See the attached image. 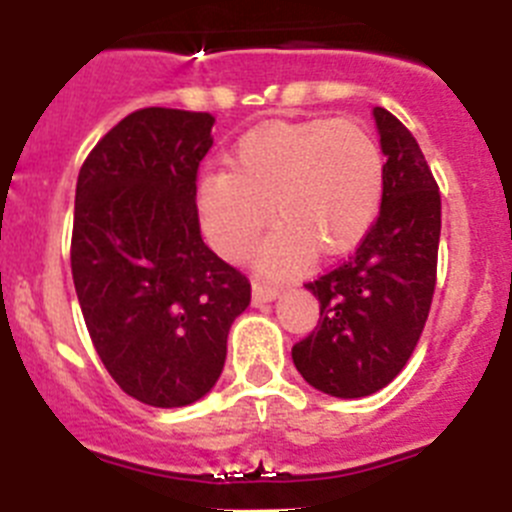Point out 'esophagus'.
I'll return each instance as SVG.
<instances>
[{"label": "esophagus", "instance_id": "1", "mask_svg": "<svg viewBox=\"0 0 512 512\" xmlns=\"http://www.w3.org/2000/svg\"><path fill=\"white\" fill-rule=\"evenodd\" d=\"M279 297V287H266V284H253L251 300L253 305H266V302H274Z\"/></svg>", "mask_w": 512, "mask_h": 512}]
</instances>
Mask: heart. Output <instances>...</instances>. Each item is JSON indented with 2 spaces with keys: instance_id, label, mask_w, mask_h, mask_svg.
Returning a JSON list of instances; mask_svg holds the SVG:
<instances>
[{
  "instance_id": "1",
  "label": "heart",
  "mask_w": 512,
  "mask_h": 512,
  "mask_svg": "<svg viewBox=\"0 0 512 512\" xmlns=\"http://www.w3.org/2000/svg\"><path fill=\"white\" fill-rule=\"evenodd\" d=\"M384 153L354 120L264 122L238 138L228 171L197 182V212L207 241L225 259H243L271 215L277 228L256 266L287 274L315 248L333 256L369 233L382 207Z\"/></svg>"
}]
</instances>
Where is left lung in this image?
Listing matches in <instances>:
<instances>
[{
  "mask_svg": "<svg viewBox=\"0 0 512 512\" xmlns=\"http://www.w3.org/2000/svg\"><path fill=\"white\" fill-rule=\"evenodd\" d=\"M387 156L377 223L346 264L307 289L320 320L292 361L310 387L341 400L379 392L413 356L436 289L441 194L418 140L384 107H374Z\"/></svg>",
  "mask_w": 512,
  "mask_h": 512,
  "instance_id": "1",
  "label": "left lung"
}]
</instances>
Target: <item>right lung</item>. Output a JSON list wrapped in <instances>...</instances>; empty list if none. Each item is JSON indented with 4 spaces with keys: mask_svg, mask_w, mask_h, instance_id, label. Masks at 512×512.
<instances>
[{
    "mask_svg": "<svg viewBox=\"0 0 512 512\" xmlns=\"http://www.w3.org/2000/svg\"><path fill=\"white\" fill-rule=\"evenodd\" d=\"M207 112L146 107L99 140L79 171L71 274L110 377L151 408H184L215 387L251 284L205 246L197 169Z\"/></svg>",
    "mask_w": 512,
    "mask_h": 512,
    "instance_id": "1",
    "label": "right lung"
}]
</instances>
